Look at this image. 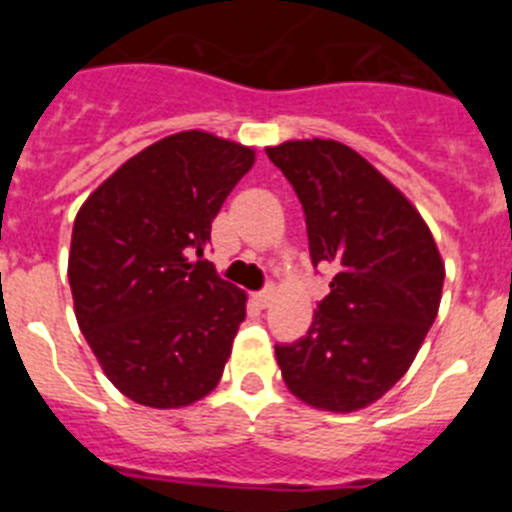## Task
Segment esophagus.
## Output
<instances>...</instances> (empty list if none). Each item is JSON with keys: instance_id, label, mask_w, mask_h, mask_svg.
Returning a JSON list of instances; mask_svg holds the SVG:
<instances>
[{"instance_id": "1", "label": "esophagus", "mask_w": 512, "mask_h": 512, "mask_svg": "<svg viewBox=\"0 0 512 512\" xmlns=\"http://www.w3.org/2000/svg\"><path fill=\"white\" fill-rule=\"evenodd\" d=\"M271 300H274V289H264V292H256V295H253V302L259 307H269Z\"/></svg>"}]
</instances>
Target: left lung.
<instances>
[{
    "mask_svg": "<svg viewBox=\"0 0 512 512\" xmlns=\"http://www.w3.org/2000/svg\"><path fill=\"white\" fill-rule=\"evenodd\" d=\"M305 210L312 264L336 269L307 336L274 346L289 392L356 413L395 387L438 315L441 253L413 202L338 140L266 148Z\"/></svg>",
    "mask_w": 512,
    "mask_h": 512,
    "instance_id": "left-lung-1",
    "label": "left lung"
}]
</instances>
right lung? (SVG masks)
Returning a JSON list of instances; mask_svg holds the SVG:
<instances>
[{
	"label": "right lung",
	"mask_w": 512,
	"mask_h": 512,
	"mask_svg": "<svg viewBox=\"0 0 512 512\" xmlns=\"http://www.w3.org/2000/svg\"><path fill=\"white\" fill-rule=\"evenodd\" d=\"M253 161L251 146L182 130L128 158L76 212V323L107 379L138 405L187 408L223 377L248 297L192 259Z\"/></svg>",
	"instance_id": "add662e5"
}]
</instances>
